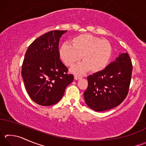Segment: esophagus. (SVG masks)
Listing matches in <instances>:
<instances>
[{
	"label": "esophagus",
	"mask_w": 146,
	"mask_h": 146,
	"mask_svg": "<svg viewBox=\"0 0 146 146\" xmlns=\"http://www.w3.org/2000/svg\"><path fill=\"white\" fill-rule=\"evenodd\" d=\"M74 78H75V80H79V79H80L81 78H82V76L80 75H75V76H74Z\"/></svg>",
	"instance_id": "obj_1"
}]
</instances>
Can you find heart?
Instances as JSON below:
<instances>
[{
    "label": "heart",
    "mask_w": 146,
    "mask_h": 146,
    "mask_svg": "<svg viewBox=\"0 0 146 146\" xmlns=\"http://www.w3.org/2000/svg\"><path fill=\"white\" fill-rule=\"evenodd\" d=\"M71 45L64 44L60 49V56L66 66L72 67L80 60L84 61L72 69L75 73L90 70L97 73L103 70L112 55V47L109 41L93 35L84 33L75 36Z\"/></svg>",
    "instance_id": "heart-1"
}]
</instances>
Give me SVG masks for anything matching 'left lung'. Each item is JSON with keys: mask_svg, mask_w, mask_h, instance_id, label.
Instances as JSON below:
<instances>
[{"mask_svg": "<svg viewBox=\"0 0 146 146\" xmlns=\"http://www.w3.org/2000/svg\"><path fill=\"white\" fill-rule=\"evenodd\" d=\"M133 65L127 53H122L104 70L88 77L84 95L86 104L96 111H104L120 105L127 96Z\"/></svg>", "mask_w": 146, "mask_h": 146, "instance_id": "8db88e82", "label": "left lung"}]
</instances>
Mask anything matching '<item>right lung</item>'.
Instances as JSON below:
<instances>
[{
	"instance_id": "add662e5",
	"label": "right lung",
	"mask_w": 146,
	"mask_h": 146,
	"mask_svg": "<svg viewBox=\"0 0 146 146\" xmlns=\"http://www.w3.org/2000/svg\"><path fill=\"white\" fill-rule=\"evenodd\" d=\"M67 31L53 30L35 40L27 49L22 66L24 86L31 99L38 104H55L73 82V74L60 59V38Z\"/></svg>"
}]
</instances>
